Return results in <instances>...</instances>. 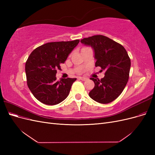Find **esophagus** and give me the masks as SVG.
<instances>
[{
    "instance_id": "esophagus-1",
    "label": "esophagus",
    "mask_w": 155,
    "mask_h": 155,
    "mask_svg": "<svg viewBox=\"0 0 155 155\" xmlns=\"http://www.w3.org/2000/svg\"><path fill=\"white\" fill-rule=\"evenodd\" d=\"M79 79H81V80H82V81H86L87 79L86 78H83V77H79Z\"/></svg>"
}]
</instances>
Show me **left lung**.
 <instances>
[{
	"instance_id": "8db88e82",
	"label": "left lung",
	"mask_w": 155,
	"mask_h": 155,
	"mask_svg": "<svg viewBox=\"0 0 155 155\" xmlns=\"http://www.w3.org/2000/svg\"><path fill=\"white\" fill-rule=\"evenodd\" d=\"M81 43L94 49L95 66L105 71L100 80L91 78L95 85L89 96L100 104H109L121 94L127 83L130 68L128 54L122 45L102 35L84 38Z\"/></svg>"
}]
</instances>
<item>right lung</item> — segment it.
Listing matches in <instances>:
<instances>
[{
  "instance_id": "1",
  "label": "right lung",
  "mask_w": 155,
  "mask_h": 155,
  "mask_svg": "<svg viewBox=\"0 0 155 155\" xmlns=\"http://www.w3.org/2000/svg\"><path fill=\"white\" fill-rule=\"evenodd\" d=\"M79 42L78 39L51 42L39 46L30 54L25 64L27 85L37 100L54 105L67 97L76 78L57 81L55 76Z\"/></svg>"
}]
</instances>
